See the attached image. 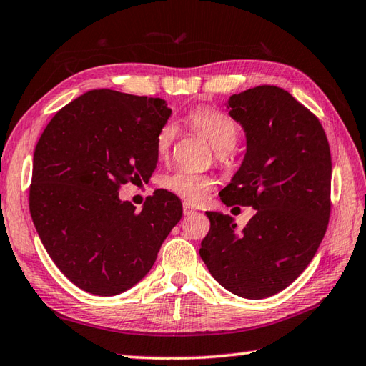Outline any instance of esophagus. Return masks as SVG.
Wrapping results in <instances>:
<instances>
[{
    "mask_svg": "<svg viewBox=\"0 0 366 366\" xmlns=\"http://www.w3.org/2000/svg\"><path fill=\"white\" fill-rule=\"evenodd\" d=\"M182 209H184V216H192V214L197 212V209H193V206H190L189 203H184Z\"/></svg>",
    "mask_w": 366,
    "mask_h": 366,
    "instance_id": "obj_1",
    "label": "esophagus"
}]
</instances>
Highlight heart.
<instances>
[{"label": "heart", "instance_id": "b5f03b06", "mask_svg": "<svg viewBox=\"0 0 366 366\" xmlns=\"http://www.w3.org/2000/svg\"><path fill=\"white\" fill-rule=\"evenodd\" d=\"M189 124L203 133L212 147L219 150V155L224 157L227 150L234 147L239 138V128L236 122L212 107L199 106L192 109L187 116ZM177 128L173 122L164 124L159 134H157V152L159 155H167L176 139ZM163 187L173 192L179 198L189 203H199L207 197L214 187V179L209 174L198 173L192 169H177L163 179Z\"/></svg>", "mask_w": 366, "mask_h": 366}]
</instances>
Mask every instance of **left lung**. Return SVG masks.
Segmentation results:
<instances>
[{
    "label": "left lung",
    "instance_id": "8db88e82",
    "mask_svg": "<svg viewBox=\"0 0 366 366\" xmlns=\"http://www.w3.org/2000/svg\"><path fill=\"white\" fill-rule=\"evenodd\" d=\"M228 114L246 133V155L220 192L227 206H252L234 219L207 211L202 255L212 277L242 298L284 290L314 259L330 219L332 155L319 119L274 85L232 95Z\"/></svg>",
    "mask_w": 366,
    "mask_h": 366
}]
</instances>
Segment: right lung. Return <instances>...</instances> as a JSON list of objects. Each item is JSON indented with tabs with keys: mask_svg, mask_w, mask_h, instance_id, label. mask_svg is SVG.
Instances as JSON below:
<instances>
[{
	"mask_svg": "<svg viewBox=\"0 0 366 366\" xmlns=\"http://www.w3.org/2000/svg\"><path fill=\"white\" fill-rule=\"evenodd\" d=\"M171 109L162 98L107 89L84 93L55 114L36 144L30 187L33 224L50 259L93 295L132 289L182 217L174 193L157 190L139 212L122 184L157 168V134Z\"/></svg>",
	"mask_w": 366,
	"mask_h": 366,
	"instance_id": "add662e5",
	"label": "right lung"
}]
</instances>
